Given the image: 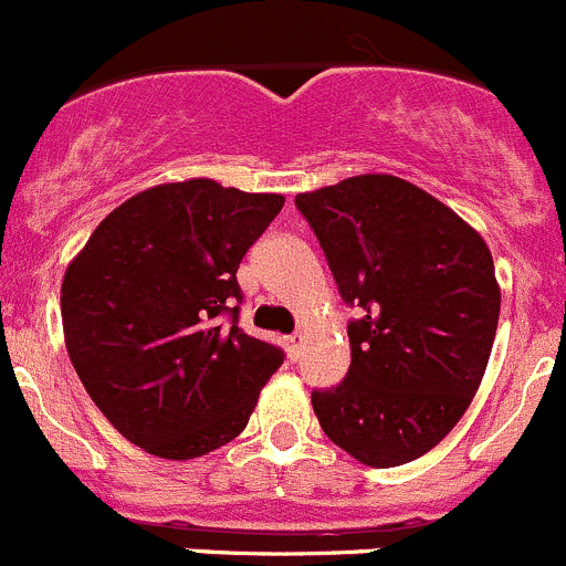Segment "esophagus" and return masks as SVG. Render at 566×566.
Masks as SVG:
<instances>
[{
  "label": "esophagus",
  "instance_id": "obj_1",
  "mask_svg": "<svg viewBox=\"0 0 566 566\" xmlns=\"http://www.w3.org/2000/svg\"><path fill=\"white\" fill-rule=\"evenodd\" d=\"M302 344H305V335H300V333L289 335V338H285V352H289L291 360H296V357H300Z\"/></svg>",
  "mask_w": 566,
  "mask_h": 566
}]
</instances>
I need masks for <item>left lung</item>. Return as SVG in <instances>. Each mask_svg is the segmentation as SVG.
<instances>
[{"label":"left lung","mask_w":566,"mask_h":566,"mask_svg":"<svg viewBox=\"0 0 566 566\" xmlns=\"http://www.w3.org/2000/svg\"><path fill=\"white\" fill-rule=\"evenodd\" d=\"M346 305L352 363L313 390L324 434L371 468L432 451L471 407L501 313L490 248L405 178L352 176L296 195Z\"/></svg>","instance_id":"1"}]
</instances>
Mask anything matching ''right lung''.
<instances>
[{"label":"right lung","instance_id":"obj_1","mask_svg":"<svg viewBox=\"0 0 566 566\" xmlns=\"http://www.w3.org/2000/svg\"><path fill=\"white\" fill-rule=\"evenodd\" d=\"M285 198L211 178L156 184L98 222L60 289L65 349L106 421L195 460L250 421L283 352L237 324V270ZM232 313V327L219 322Z\"/></svg>","mask_w":566,"mask_h":566}]
</instances>
